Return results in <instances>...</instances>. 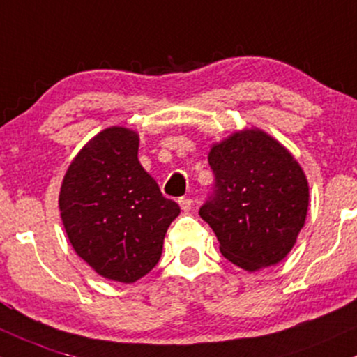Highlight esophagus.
I'll return each mask as SVG.
<instances>
[{
	"label": "esophagus",
	"mask_w": 357,
	"mask_h": 357,
	"mask_svg": "<svg viewBox=\"0 0 357 357\" xmlns=\"http://www.w3.org/2000/svg\"><path fill=\"white\" fill-rule=\"evenodd\" d=\"M178 204H180V207H182L183 212H189L192 209V204H194V200H192L190 197H180Z\"/></svg>",
	"instance_id": "34e87169"
}]
</instances>
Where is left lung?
<instances>
[{
  "mask_svg": "<svg viewBox=\"0 0 357 357\" xmlns=\"http://www.w3.org/2000/svg\"><path fill=\"white\" fill-rule=\"evenodd\" d=\"M214 187L200 218L232 265L255 271L290 253L308 207V183L297 160L259 130L212 146Z\"/></svg>",
  "mask_w": 357,
  "mask_h": 357,
  "instance_id": "1",
  "label": "left lung"
}]
</instances>
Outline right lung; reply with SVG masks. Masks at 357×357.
<instances>
[{"label":"right lung","mask_w":357,"mask_h":357,"mask_svg":"<svg viewBox=\"0 0 357 357\" xmlns=\"http://www.w3.org/2000/svg\"><path fill=\"white\" fill-rule=\"evenodd\" d=\"M138 135L107 128L74 158L60 189V215L72 248L104 278L133 283L162 256L180 214L138 162Z\"/></svg>","instance_id":"obj_1"}]
</instances>
